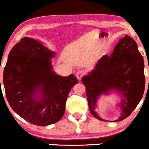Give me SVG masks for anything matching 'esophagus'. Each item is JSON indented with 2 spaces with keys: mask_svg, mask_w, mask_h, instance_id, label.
<instances>
[{
  "mask_svg": "<svg viewBox=\"0 0 149 149\" xmlns=\"http://www.w3.org/2000/svg\"><path fill=\"white\" fill-rule=\"evenodd\" d=\"M84 74H85V72H84L82 71V70H79V71L77 72L76 77H77V79H78V80H80L81 78H82V77H83Z\"/></svg>",
  "mask_w": 149,
  "mask_h": 149,
  "instance_id": "obj_1",
  "label": "esophagus"
}]
</instances>
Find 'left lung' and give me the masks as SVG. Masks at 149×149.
I'll return each mask as SVG.
<instances>
[{
	"mask_svg": "<svg viewBox=\"0 0 149 149\" xmlns=\"http://www.w3.org/2000/svg\"><path fill=\"white\" fill-rule=\"evenodd\" d=\"M86 88L88 107L93 117L105 121L95 111L100 95L116 91L121 95L118 104L122 113L114 122L128 117L141 101L145 89L144 61L136 42L125 35L114 48L110 56L101 57L93 70L82 78Z\"/></svg>",
	"mask_w": 149,
	"mask_h": 149,
	"instance_id": "left-lung-1",
	"label": "left lung"
}]
</instances>
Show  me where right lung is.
<instances>
[{"label": "right lung", "mask_w": 149, "mask_h": 149, "mask_svg": "<svg viewBox=\"0 0 149 149\" xmlns=\"http://www.w3.org/2000/svg\"><path fill=\"white\" fill-rule=\"evenodd\" d=\"M55 55L28 37L8 54L3 77L6 98L11 109L31 124L45 126L59 121L70 91L78 82L74 74L61 77L53 71Z\"/></svg>", "instance_id": "obj_1"}]
</instances>
